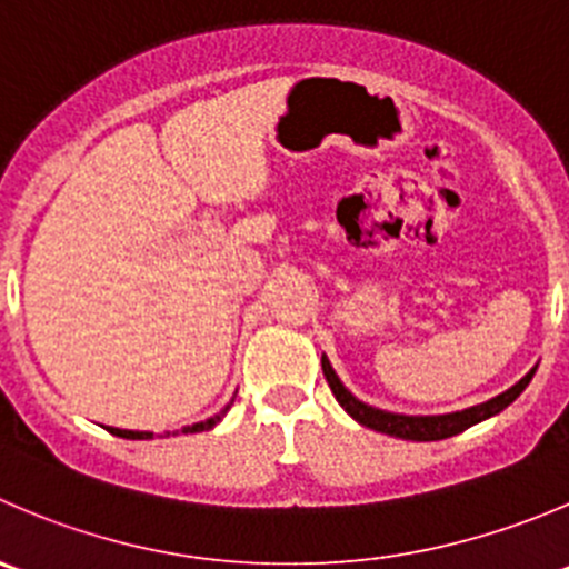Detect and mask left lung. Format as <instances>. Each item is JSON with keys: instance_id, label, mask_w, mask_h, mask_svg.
<instances>
[{"instance_id": "1", "label": "left lung", "mask_w": 569, "mask_h": 569, "mask_svg": "<svg viewBox=\"0 0 569 569\" xmlns=\"http://www.w3.org/2000/svg\"><path fill=\"white\" fill-rule=\"evenodd\" d=\"M322 372H325V380H328L330 391H333V397L339 400V406L345 408L356 422H361L363 428H372V431L389 433V437H397V439H411V442H439V439L456 437V433L467 431V428H472V425L483 422V419L495 417V413L503 411L506 406H511V402L526 391V386L531 383L537 367H533L526 378L517 380L511 389H506L503 395L492 397V400L481 402V406H472V408H465V411H453V413H437V417H408V413H391V411H383V408L367 406V402H361L356 395H350V391L345 389V383H341L339 375L333 372V367H330V361L325 356H322Z\"/></svg>"}]
</instances>
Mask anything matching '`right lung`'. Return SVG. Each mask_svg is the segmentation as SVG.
Returning <instances> with one entry per match:
<instances>
[{
  "mask_svg": "<svg viewBox=\"0 0 569 569\" xmlns=\"http://www.w3.org/2000/svg\"><path fill=\"white\" fill-rule=\"evenodd\" d=\"M228 411H230V406H224L222 411L213 413L211 419H202V422L186 425L183 431H167V437H169V433H200V431H211L213 425L222 422V417H224V413H228ZM108 431L113 433V437H121V439H152L150 431H124V428H108Z\"/></svg>",
  "mask_w": 569,
  "mask_h": 569,
  "instance_id": "add662e5",
  "label": "right lung"
}]
</instances>
